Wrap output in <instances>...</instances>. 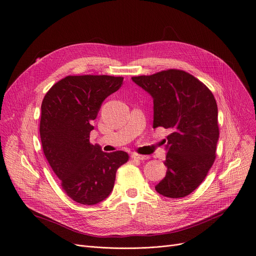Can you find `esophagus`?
<instances>
[{"mask_svg":"<svg viewBox=\"0 0 256 256\" xmlns=\"http://www.w3.org/2000/svg\"><path fill=\"white\" fill-rule=\"evenodd\" d=\"M132 158H134V160H148V156L138 154H132Z\"/></svg>","mask_w":256,"mask_h":256,"instance_id":"esophagus-1","label":"esophagus"}]
</instances>
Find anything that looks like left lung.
<instances>
[{
  "label": "left lung",
  "mask_w": 256,
  "mask_h": 256,
  "mask_svg": "<svg viewBox=\"0 0 256 256\" xmlns=\"http://www.w3.org/2000/svg\"><path fill=\"white\" fill-rule=\"evenodd\" d=\"M132 79L154 100L152 128L171 130L166 144V177L154 189L168 198L186 197L204 181L216 158L219 128L214 96L183 70Z\"/></svg>",
  "instance_id": "obj_1"
}]
</instances>
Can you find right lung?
Returning <instances> with one entry per match:
<instances>
[{"label":"right lung","instance_id":"obj_1","mask_svg":"<svg viewBox=\"0 0 256 256\" xmlns=\"http://www.w3.org/2000/svg\"><path fill=\"white\" fill-rule=\"evenodd\" d=\"M124 77L66 76L48 90L41 106L44 154L73 201L94 205L110 196L118 168L128 160L124 150L104 152L90 142L104 100L120 90Z\"/></svg>","mask_w":256,"mask_h":256}]
</instances>
